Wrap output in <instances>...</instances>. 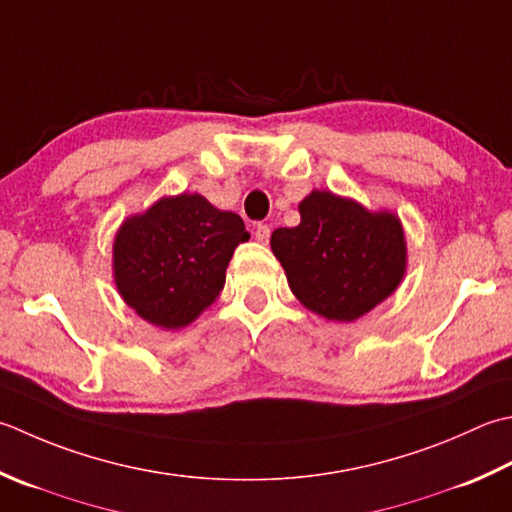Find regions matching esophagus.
<instances>
[{
  "label": "esophagus",
  "mask_w": 512,
  "mask_h": 512,
  "mask_svg": "<svg viewBox=\"0 0 512 512\" xmlns=\"http://www.w3.org/2000/svg\"><path fill=\"white\" fill-rule=\"evenodd\" d=\"M255 239H257L259 244H268L270 228H268L266 224H257V226H255Z\"/></svg>",
  "instance_id": "34e87169"
}]
</instances>
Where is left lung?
I'll use <instances>...</instances> for the list:
<instances>
[{
	"label": "left lung",
	"mask_w": 512,
	"mask_h": 512,
	"mask_svg": "<svg viewBox=\"0 0 512 512\" xmlns=\"http://www.w3.org/2000/svg\"><path fill=\"white\" fill-rule=\"evenodd\" d=\"M299 215V226L270 235V248L308 310L330 322H355L395 293L406 273L397 215L370 213L330 190H313L299 204Z\"/></svg>",
	"instance_id": "obj_1"
}]
</instances>
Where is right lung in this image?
Masks as SVG:
<instances>
[{
	"instance_id": "right-lung-1",
	"label": "right lung",
	"mask_w": 512,
	"mask_h": 512,
	"mask_svg": "<svg viewBox=\"0 0 512 512\" xmlns=\"http://www.w3.org/2000/svg\"><path fill=\"white\" fill-rule=\"evenodd\" d=\"M248 237L242 217L202 195L162 197L117 230L113 273L119 295L146 322L184 328L222 293L230 257Z\"/></svg>"
}]
</instances>
